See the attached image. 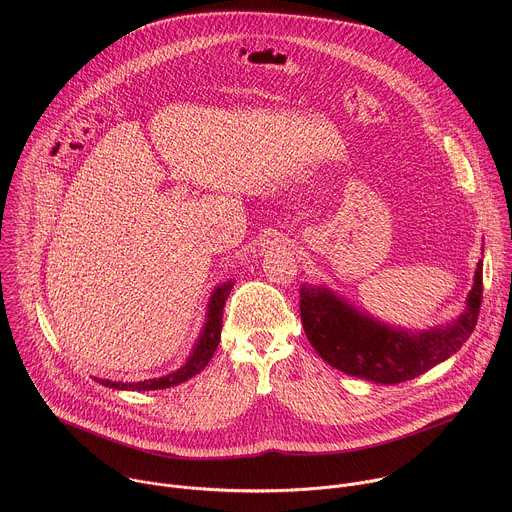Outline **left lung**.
Listing matches in <instances>:
<instances>
[{"mask_svg": "<svg viewBox=\"0 0 512 512\" xmlns=\"http://www.w3.org/2000/svg\"><path fill=\"white\" fill-rule=\"evenodd\" d=\"M482 306V263L466 312L446 328L409 334L352 310L324 287L300 289V314L314 350L334 369L373 383L411 381L462 348L476 328Z\"/></svg>", "mask_w": 512, "mask_h": 512, "instance_id": "1", "label": "left lung"}]
</instances>
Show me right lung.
<instances>
[{
    "label": "right lung",
    "mask_w": 512,
    "mask_h": 512,
    "mask_svg": "<svg viewBox=\"0 0 512 512\" xmlns=\"http://www.w3.org/2000/svg\"><path fill=\"white\" fill-rule=\"evenodd\" d=\"M233 281H227L223 285H218L214 289V294L210 298V304H208V318H206V324H204V330L200 334V340L196 342L188 362L184 364V367H180L178 371L166 375V377H160V379H150V381H139V383H113V381H105V379H97L101 385L105 387H111V389H121V391H156V389H168V387H174V385H180L184 381H188L190 377L198 375L208 360L212 358L218 342H221V328H223V308H225V302L231 294L233 289Z\"/></svg>",
    "instance_id": "obj_1"
}]
</instances>
